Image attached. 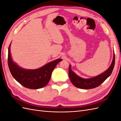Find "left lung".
<instances>
[{
    "instance_id": "8db88e82",
    "label": "left lung",
    "mask_w": 121,
    "mask_h": 121,
    "mask_svg": "<svg viewBox=\"0 0 121 121\" xmlns=\"http://www.w3.org/2000/svg\"><path fill=\"white\" fill-rule=\"evenodd\" d=\"M115 53L111 66L104 73L95 77L89 79H83L77 75L71 69V65L69 68V76L71 82L75 87L81 89H92L99 86L110 76L115 66Z\"/></svg>"
}]
</instances>
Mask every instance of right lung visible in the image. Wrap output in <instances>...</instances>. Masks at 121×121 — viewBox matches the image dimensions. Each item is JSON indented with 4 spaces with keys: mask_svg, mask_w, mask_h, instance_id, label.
Listing matches in <instances>:
<instances>
[{
    "mask_svg": "<svg viewBox=\"0 0 121 121\" xmlns=\"http://www.w3.org/2000/svg\"><path fill=\"white\" fill-rule=\"evenodd\" d=\"M8 60L11 74L16 81L27 88L37 89L45 86L48 84L54 68L62 60H56L36 69H25L13 61L9 45Z\"/></svg>",
    "mask_w": 121,
    "mask_h": 121,
    "instance_id": "1",
    "label": "right lung"
}]
</instances>
